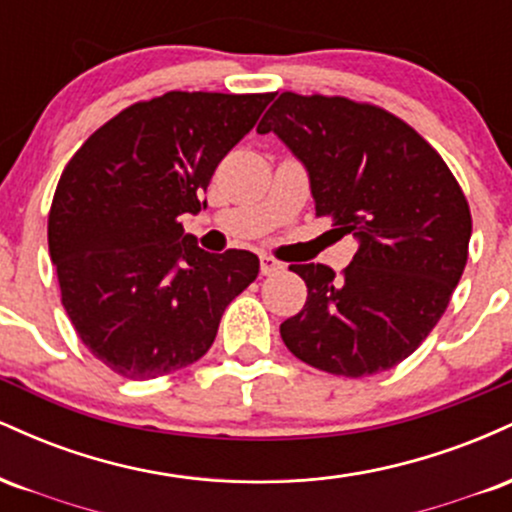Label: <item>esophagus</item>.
<instances>
[{
  "mask_svg": "<svg viewBox=\"0 0 512 512\" xmlns=\"http://www.w3.org/2000/svg\"><path fill=\"white\" fill-rule=\"evenodd\" d=\"M260 269H262V274H264V276H269V274H279L281 269H284V264H281L279 260H274V257L262 255V257H260Z\"/></svg>",
  "mask_w": 512,
  "mask_h": 512,
  "instance_id": "obj_1",
  "label": "esophagus"
}]
</instances>
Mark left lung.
Wrapping results in <instances>:
<instances>
[{
    "label": "left lung",
    "instance_id": "8db88e82",
    "mask_svg": "<svg viewBox=\"0 0 512 512\" xmlns=\"http://www.w3.org/2000/svg\"><path fill=\"white\" fill-rule=\"evenodd\" d=\"M257 132L279 134L305 163L315 214L358 238L339 274L293 264L308 298L281 339L332 375L395 368L438 325L467 264L472 211L460 182L414 127L373 103L284 91Z\"/></svg>",
    "mask_w": 512,
    "mask_h": 512
}]
</instances>
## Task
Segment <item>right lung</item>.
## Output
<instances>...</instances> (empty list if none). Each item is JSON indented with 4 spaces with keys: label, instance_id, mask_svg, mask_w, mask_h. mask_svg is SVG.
<instances>
[{
    "label": "right lung",
    "instance_id": "add662e5",
    "mask_svg": "<svg viewBox=\"0 0 512 512\" xmlns=\"http://www.w3.org/2000/svg\"><path fill=\"white\" fill-rule=\"evenodd\" d=\"M272 98L168 91L117 113L64 166L50 257L76 334L113 373L149 380L199 361L257 279L260 257L202 250L180 214L207 207L216 166Z\"/></svg>",
    "mask_w": 512,
    "mask_h": 512
}]
</instances>
